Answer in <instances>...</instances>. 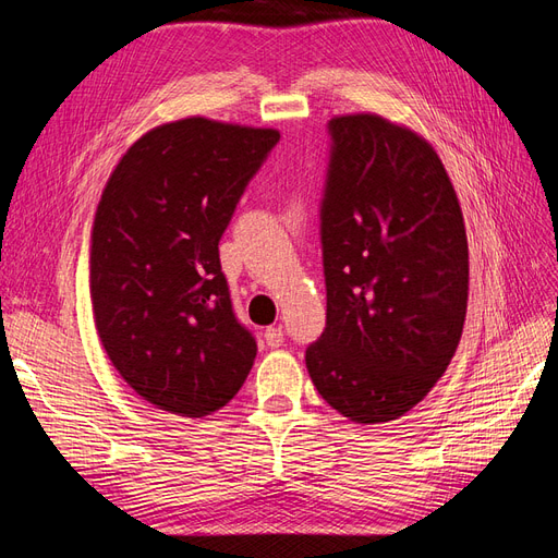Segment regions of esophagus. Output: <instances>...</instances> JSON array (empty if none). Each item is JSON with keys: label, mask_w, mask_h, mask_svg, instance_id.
<instances>
[{"label": "esophagus", "mask_w": 558, "mask_h": 558, "mask_svg": "<svg viewBox=\"0 0 558 558\" xmlns=\"http://www.w3.org/2000/svg\"><path fill=\"white\" fill-rule=\"evenodd\" d=\"M265 342L267 347H281L283 344V330L281 328H265Z\"/></svg>", "instance_id": "esophagus-1"}]
</instances>
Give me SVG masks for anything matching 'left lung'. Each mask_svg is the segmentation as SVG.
<instances>
[{
	"label": "left lung",
	"mask_w": 558,
	"mask_h": 558,
	"mask_svg": "<svg viewBox=\"0 0 558 558\" xmlns=\"http://www.w3.org/2000/svg\"><path fill=\"white\" fill-rule=\"evenodd\" d=\"M320 199L326 328L310 377L356 424L408 414L445 375L468 307V240L442 160L377 113L335 116Z\"/></svg>",
	"instance_id": "left-lung-1"
}]
</instances>
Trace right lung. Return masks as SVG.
I'll return each mask as SVG.
<instances>
[{
	"label": "right lung",
	"mask_w": 558,
	"mask_h": 558,
	"mask_svg": "<svg viewBox=\"0 0 558 558\" xmlns=\"http://www.w3.org/2000/svg\"><path fill=\"white\" fill-rule=\"evenodd\" d=\"M277 142L269 128L183 118L134 142L105 185L90 234L95 328L118 375L158 410H221L256 359L218 242Z\"/></svg>",
	"instance_id": "right-lung-1"
}]
</instances>
